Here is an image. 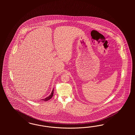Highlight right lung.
Returning <instances> with one entry per match:
<instances>
[{
  "instance_id": "add662e5",
  "label": "right lung",
  "mask_w": 135,
  "mask_h": 135,
  "mask_svg": "<svg viewBox=\"0 0 135 135\" xmlns=\"http://www.w3.org/2000/svg\"><path fill=\"white\" fill-rule=\"evenodd\" d=\"M53 91H54V89H53V90H52V91H51V94H50L49 97H46V98H44V99H41V100H43V101H45V102H46V101L49 100L50 99H51V98H52V96H53Z\"/></svg>"
}]
</instances>
